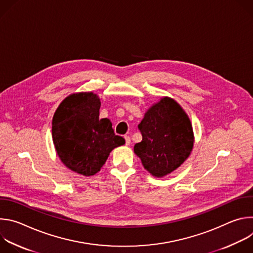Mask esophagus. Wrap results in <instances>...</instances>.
Here are the masks:
<instances>
[{"label":"esophagus","instance_id":"34e87169","mask_svg":"<svg viewBox=\"0 0 253 253\" xmlns=\"http://www.w3.org/2000/svg\"><path fill=\"white\" fill-rule=\"evenodd\" d=\"M124 138H125V142H126V145H130V143H131V139H130V137L129 136H124Z\"/></svg>","mask_w":253,"mask_h":253}]
</instances>
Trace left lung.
<instances>
[{
	"mask_svg": "<svg viewBox=\"0 0 253 253\" xmlns=\"http://www.w3.org/2000/svg\"><path fill=\"white\" fill-rule=\"evenodd\" d=\"M138 128L142 141L134 146L135 154L149 173L163 177L189 157L194 135L189 117L175 100L163 97L144 115Z\"/></svg>",
	"mask_w": 253,
	"mask_h": 253,
	"instance_id": "obj_1",
	"label": "left lung"
}]
</instances>
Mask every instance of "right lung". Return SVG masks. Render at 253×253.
Wrapping results in <instances>:
<instances>
[{
    "mask_svg": "<svg viewBox=\"0 0 253 253\" xmlns=\"http://www.w3.org/2000/svg\"><path fill=\"white\" fill-rule=\"evenodd\" d=\"M101 102L92 92L72 94L57 108L53 142L61 161L72 171L91 176L100 171L110 152L125 144L109 119H99Z\"/></svg>",
    "mask_w": 253,
    "mask_h": 253,
    "instance_id": "add662e5",
    "label": "right lung"
}]
</instances>
